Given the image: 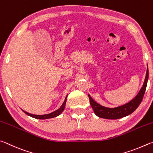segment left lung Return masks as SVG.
<instances>
[{
    "instance_id": "8db88e82",
    "label": "left lung",
    "mask_w": 153,
    "mask_h": 153,
    "mask_svg": "<svg viewBox=\"0 0 153 153\" xmlns=\"http://www.w3.org/2000/svg\"><path fill=\"white\" fill-rule=\"evenodd\" d=\"M148 79L149 70L147 69L145 80H144L143 86L141 88L138 94L136 96L134 99H133L132 101H130L129 103L125 104V105H123L122 106L117 107V108H109L101 105L97 103H96L89 95L90 104L91 105V108H93V111H94L95 114L97 115L98 117L109 120L120 119L131 114L132 112L134 111L136 109H137L139 105H140V103L142 102V101H143L144 93H145L146 91Z\"/></svg>"
}]
</instances>
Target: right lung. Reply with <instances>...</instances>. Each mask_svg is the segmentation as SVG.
Segmentation results:
<instances>
[{
  "label": "right lung",
  "instance_id": "1",
  "mask_svg": "<svg viewBox=\"0 0 153 153\" xmlns=\"http://www.w3.org/2000/svg\"><path fill=\"white\" fill-rule=\"evenodd\" d=\"M66 98H67V95H66V97L65 98V100H64V103H62V105H61L60 108H59L58 110L53 111V112H52V113H50V114H45V115H33V114H29V113H27V112H26L25 111H24V113L26 114L27 115H28V116H31L32 117H34V118H36V119L45 120V119L52 118V117H55L56 116H59V115L61 114L62 112L63 111L64 108H65V105H66Z\"/></svg>",
  "mask_w": 153,
  "mask_h": 153
}]
</instances>
